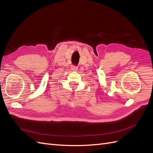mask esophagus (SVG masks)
Segmentation results:
<instances>
[{
    "label": "esophagus",
    "mask_w": 153,
    "mask_h": 153,
    "mask_svg": "<svg viewBox=\"0 0 153 153\" xmlns=\"http://www.w3.org/2000/svg\"><path fill=\"white\" fill-rule=\"evenodd\" d=\"M71 69H72V70H73V71H76V70H77V66L72 65L71 67Z\"/></svg>",
    "instance_id": "esophagus-1"
}]
</instances>
